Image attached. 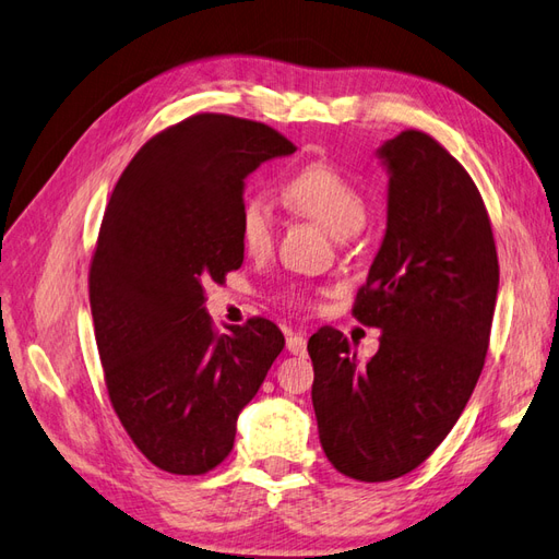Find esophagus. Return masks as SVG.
Instances as JSON below:
<instances>
[{"mask_svg": "<svg viewBox=\"0 0 559 559\" xmlns=\"http://www.w3.org/2000/svg\"><path fill=\"white\" fill-rule=\"evenodd\" d=\"M287 348H289V353H294V356H306V350H308L306 334H301V332L287 334Z\"/></svg>", "mask_w": 559, "mask_h": 559, "instance_id": "34e87169", "label": "esophagus"}]
</instances>
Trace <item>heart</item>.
<instances>
[{
  "mask_svg": "<svg viewBox=\"0 0 559 559\" xmlns=\"http://www.w3.org/2000/svg\"><path fill=\"white\" fill-rule=\"evenodd\" d=\"M284 199L298 213L324 225L334 237L356 235L367 221V201L360 189L324 160H312L298 168L284 182ZM275 225V211L263 197L243 199L239 209V241L251 255H263L272 249Z\"/></svg>",
  "mask_w": 559,
  "mask_h": 559,
  "instance_id": "1",
  "label": "heart"
}]
</instances>
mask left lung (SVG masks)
Returning <instances> with one entry per match:
<instances>
[{
  "mask_svg": "<svg viewBox=\"0 0 559 559\" xmlns=\"http://www.w3.org/2000/svg\"><path fill=\"white\" fill-rule=\"evenodd\" d=\"M377 154L389 170L386 235L353 316L382 330L379 350L358 362L332 326L308 342L322 451L370 484L419 467L465 411L500 275L479 189L437 140L405 130Z\"/></svg>",
  "mask_w": 559,
  "mask_h": 559,
  "instance_id": "1",
  "label": "left lung"
}]
</instances>
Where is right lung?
Returning <instances> with one entry per match:
<instances>
[{
	"mask_svg": "<svg viewBox=\"0 0 559 559\" xmlns=\"http://www.w3.org/2000/svg\"><path fill=\"white\" fill-rule=\"evenodd\" d=\"M296 146L263 122L199 114L148 140L108 201L90 306L114 411L148 462L206 474L284 348L265 318L217 334L203 284L243 263V180Z\"/></svg>",
	"mask_w": 559,
	"mask_h": 559,
	"instance_id": "obj_1",
	"label": "right lung"
}]
</instances>
